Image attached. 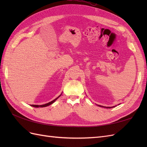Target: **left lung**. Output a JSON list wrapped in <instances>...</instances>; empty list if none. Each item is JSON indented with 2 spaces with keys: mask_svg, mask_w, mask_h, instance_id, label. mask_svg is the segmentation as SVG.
Returning <instances> with one entry per match:
<instances>
[{
  "mask_svg": "<svg viewBox=\"0 0 147 147\" xmlns=\"http://www.w3.org/2000/svg\"><path fill=\"white\" fill-rule=\"evenodd\" d=\"M99 107H104V108H106V109H110V108H113V107H115L116 106H113V107H104V106H102V105H99Z\"/></svg>",
  "mask_w": 147,
  "mask_h": 147,
  "instance_id": "8db88e82",
  "label": "left lung"
}]
</instances>
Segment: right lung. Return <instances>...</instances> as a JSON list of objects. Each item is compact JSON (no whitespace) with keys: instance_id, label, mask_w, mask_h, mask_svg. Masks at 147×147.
<instances>
[{"instance_id":"right-lung-1","label":"right lung","mask_w":147,"mask_h":147,"mask_svg":"<svg viewBox=\"0 0 147 147\" xmlns=\"http://www.w3.org/2000/svg\"><path fill=\"white\" fill-rule=\"evenodd\" d=\"M61 94H61V95H59L58 97H57V98L55 99L54 100H52V101H51V102H48V103H47V104H43V105H30V106L34 107H36V108H38V107H45L49 106V105H51L52 104L54 103V102H55L57 99H58L59 97L61 96Z\"/></svg>"}]
</instances>
